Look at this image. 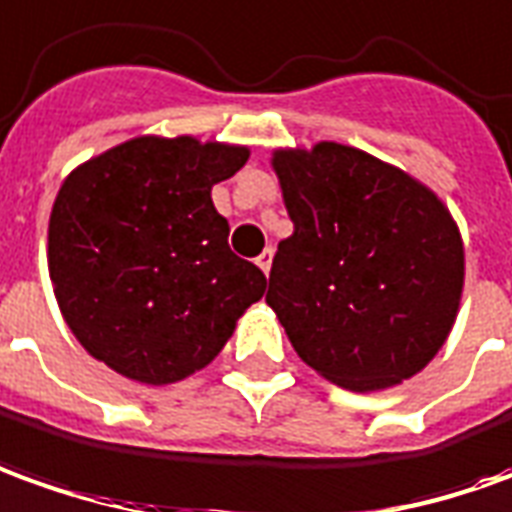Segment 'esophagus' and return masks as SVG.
Instances as JSON below:
<instances>
[{
    "instance_id": "1",
    "label": "esophagus",
    "mask_w": 512,
    "mask_h": 512,
    "mask_svg": "<svg viewBox=\"0 0 512 512\" xmlns=\"http://www.w3.org/2000/svg\"><path fill=\"white\" fill-rule=\"evenodd\" d=\"M256 264H259V267H262L264 270V276H267V273H270V267H273V248H267L262 253V256H259V259H256Z\"/></svg>"
}]
</instances>
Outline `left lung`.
<instances>
[{
	"label": "left lung",
	"mask_w": 512,
	"mask_h": 512,
	"mask_svg": "<svg viewBox=\"0 0 512 512\" xmlns=\"http://www.w3.org/2000/svg\"><path fill=\"white\" fill-rule=\"evenodd\" d=\"M273 169L295 231L267 303L298 357L354 393L424 370L463 298V236L443 200L348 144L276 150Z\"/></svg>",
	"instance_id": "8db88e82"
}]
</instances>
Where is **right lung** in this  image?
I'll return each mask as SVG.
<instances>
[{
    "label": "right lung",
    "mask_w": 512,
    "mask_h": 512,
    "mask_svg": "<svg viewBox=\"0 0 512 512\" xmlns=\"http://www.w3.org/2000/svg\"><path fill=\"white\" fill-rule=\"evenodd\" d=\"M239 144L136 136L69 172L49 214V278L77 343L142 384L206 368L267 278L228 248L211 186Z\"/></svg>",
    "instance_id": "right-lung-1"
}]
</instances>
